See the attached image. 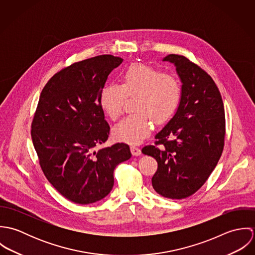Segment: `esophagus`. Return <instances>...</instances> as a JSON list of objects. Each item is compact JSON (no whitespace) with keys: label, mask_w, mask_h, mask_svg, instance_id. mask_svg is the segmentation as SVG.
Wrapping results in <instances>:
<instances>
[{"label":"esophagus","mask_w":255,"mask_h":255,"mask_svg":"<svg viewBox=\"0 0 255 255\" xmlns=\"http://www.w3.org/2000/svg\"><path fill=\"white\" fill-rule=\"evenodd\" d=\"M130 151H131V153H132L133 156H139V155H141V150H140V148L137 147V146H131V147H130Z\"/></svg>","instance_id":"obj_1"}]
</instances>
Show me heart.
I'll return each mask as SVG.
<instances>
[{
    "mask_svg": "<svg viewBox=\"0 0 255 255\" xmlns=\"http://www.w3.org/2000/svg\"><path fill=\"white\" fill-rule=\"evenodd\" d=\"M121 84L106 85L100 94V104L111 120L123 111L126 97L135 96L134 111L113 128L114 136L128 143L142 141L151 130V119L156 124L167 122L179 108L182 100L181 81L162 70L135 63L121 73Z\"/></svg>",
    "mask_w": 255,
    "mask_h": 255,
    "instance_id": "b5f03b06",
    "label": "heart"
}]
</instances>
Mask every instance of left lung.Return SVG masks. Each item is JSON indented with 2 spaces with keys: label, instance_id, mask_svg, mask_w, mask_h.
Wrapping results in <instances>:
<instances>
[{
  "label": "left lung",
  "instance_id": "obj_1",
  "mask_svg": "<svg viewBox=\"0 0 255 255\" xmlns=\"http://www.w3.org/2000/svg\"><path fill=\"white\" fill-rule=\"evenodd\" d=\"M182 81V100L174 117L160 130L155 145L142 153L158 163L152 186L160 195L182 199L196 192L209 178L222 155L225 110L212 77L187 58L171 54Z\"/></svg>",
  "mask_w": 255,
  "mask_h": 255
}]
</instances>
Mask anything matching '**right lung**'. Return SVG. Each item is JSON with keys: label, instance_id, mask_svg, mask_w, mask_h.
<instances>
[{"label": "right lung", "instance_id": "obj_1", "mask_svg": "<svg viewBox=\"0 0 255 255\" xmlns=\"http://www.w3.org/2000/svg\"><path fill=\"white\" fill-rule=\"evenodd\" d=\"M120 57L101 55L74 63L44 86L31 125V137L41 169L67 199L90 204L107 196L114 170L131 157L129 146L107 141L110 127L100 94Z\"/></svg>", "mask_w": 255, "mask_h": 255}]
</instances>
